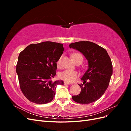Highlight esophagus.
Masks as SVG:
<instances>
[{
  "label": "esophagus",
  "mask_w": 131,
  "mask_h": 131,
  "mask_svg": "<svg viewBox=\"0 0 131 131\" xmlns=\"http://www.w3.org/2000/svg\"><path fill=\"white\" fill-rule=\"evenodd\" d=\"M64 85H70V84H69V83L67 82H64Z\"/></svg>",
  "instance_id": "esophagus-1"
}]
</instances>
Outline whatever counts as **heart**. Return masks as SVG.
<instances>
[{
	"label": "heart",
	"instance_id": "b5f03b06",
	"mask_svg": "<svg viewBox=\"0 0 131 131\" xmlns=\"http://www.w3.org/2000/svg\"><path fill=\"white\" fill-rule=\"evenodd\" d=\"M72 58L74 62L78 63L79 62H83V57L82 54L80 53H73ZM61 62V57L59 58L57 61V65L59 67ZM59 78L61 80L67 82H73L77 80L78 78V74L77 72L69 69H66L60 72L58 74Z\"/></svg>",
	"mask_w": 131,
	"mask_h": 131
}]
</instances>
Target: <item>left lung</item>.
Instances as JSON below:
<instances>
[{
  "instance_id": "left-lung-1",
  "label": "left lung",
  "mask_w": 131,
  "mask_h": 131,
  "mask_svg": "<svg viewBox=\"0 0 131 131\" xmlns=\"http://www.w3.org/2000/svg\"><path fill=\"white\" fill-rule=\"evenodd\" d=\"M70 48L81 52L89 62V68L81 79L80 93L72 96L75 102L88 104L100 99L108 88L113 74L112 61L106 50L88 41L70 43Z\"/></svg>"
}]
</instances>
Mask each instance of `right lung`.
<instances>
[{"instance_id":"1","label":"right lung","mask_w":131,"mask_h":131,"mask_svg":"<svg viewBox=\"0 0 131 131\" xmlns=\"http://www.w3.org/2000/svg\"><path fill=\"white\" fill-rule=\"evenodd\" d=\"M63 51L62 43L45 41L31 43L19 53L16 72L21 91L29 101L48 103L54 97L57 85H63L62 80H52Z\"/></svg>"}]
</instances>
